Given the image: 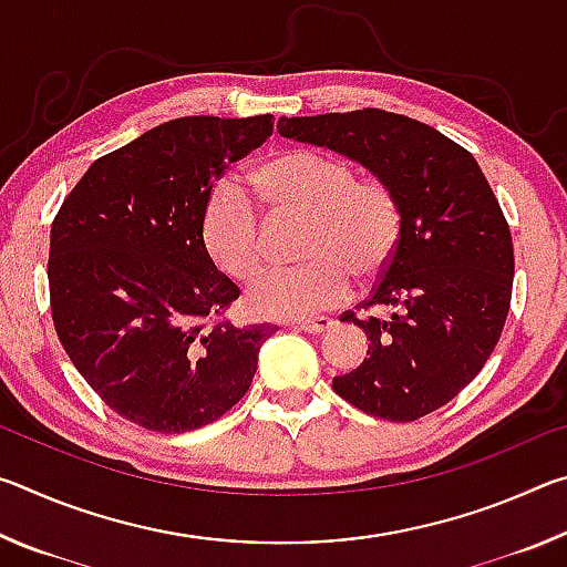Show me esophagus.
<instances>
[{
  "mask_svg": "<svg viewBox=\"0 0 567 567\" xmlns=\"http://www.w3.org/2000/svg\"><path fill=\"white\" fill-rule=\"evenodd\" d=\"M334 328V320L330 318H318V320H302V322H295V330H302L307 334H322Z\"/></svg>",
  "mask_w": 567,
  "mask_h": 567,
  "instance_id": "esophagus-1",
  "label": "esophagus"
}]
</instances>
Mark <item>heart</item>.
<instances>
[{"mask_svg":"<svg viewBox=\"0 0 567 567\" xmlns=\"http://www.w3.org/2000/svg\"><path fill=\"white\" fill-rule=\"evenodd\" d=\"M260 197L275 215L310 217L307 265L272 270L247 287L257 318L302 320L348 295V272L372 280L395 255L402 215L395 192L380 179H358L350 162L315 150H287L255 172ZM209 257L229 277L247 280L265 262V225L255 199L235 179L217 182L203 215Z\"/></svg>","mask_w":567,"mask_h":567,"instance_id":"obj_1","label":"heart"}]
</instances>
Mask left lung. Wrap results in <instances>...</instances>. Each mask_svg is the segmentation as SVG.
Masks as SVG:
<instances>
[{
	"label": "left lung",
	"instance_id": "1",
	"mask_svg": "<svg viewBox=\"0 0 567 567\" xmlns=\"http://www.w3.org/2000/svg\"><path fill=\"white\" fill-rule=\"evenodd\" d=\"M277 132L360 162L402 215L395 255L362 302L388 318L344 315L370 348L332 390L392 422L443 408L483 370L511 310L513 239L483 169L443 132L382 110L280 117Z\"/></svg>",
	"mask_w": 567,
	"mask_h": 567
}]
</instances>
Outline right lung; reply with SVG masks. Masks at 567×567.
<instances>
[{
	"instance_id": "right-lung-1",
	"label": "right lung",
	"mask_w": 567,
	"mask_h": 567,
	"mask_svg": "<svg viewBox=\"0 0 567 567\" xmlns=\"http://www.w3.org/2000/svg\"><path fill=\"white\" fill-rule=\"evenodd\" d=\"M272 114L179 117L100 157L52 223L50 297L62 348L124 420L189 433L249 390L272 324L219 318L239 287L203 239L209 192L272 134Z\"/></svg>"
}]
</instances>
